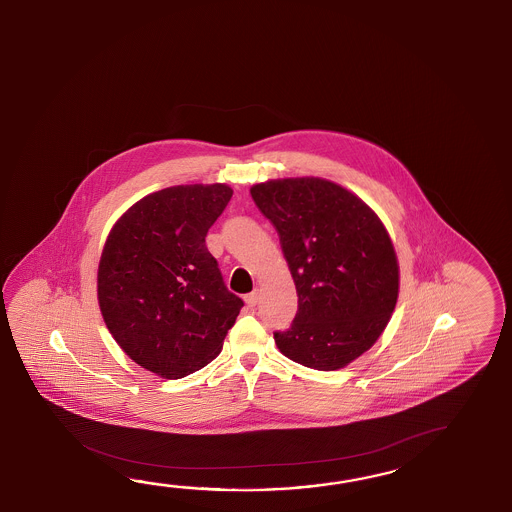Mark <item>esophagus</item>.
I'll return each instance as SVG.
<instances>
[{"label":"esophagus","mask_w":512,"mask_h":512,"mask_svg":"<svg viewBox=\"0 0 512 512\" xmlns=\"http://www.w3.org/2000/svg\"><path fill=\"white\" fill-rule=\"evenodd\" d=\"M258 298H260V292L258 291H252L245 296V303L249 305V307H254L256 303H258Z\"/></svg>","instance_id":"34e87169"}]
</instances>
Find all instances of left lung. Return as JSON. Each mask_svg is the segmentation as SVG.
<instances>
[{
    "instance_id": "8db88e82",
    "label": "left lung",
    "mask_w": 512,
    "mask_h": 512,
    "mask_svg": "<svg viewBox=\"0 0 512 512\" xmlns=\"http://www.w3.org/2000/svg\"><path fill=\"white\" fill-rule=\"evenodd\" d=\"M252 200L280 236L298 292L287 331L274 332L283 356L336 371L369 351L398 300L391 238L367 203L321 178L258 183Z\"/></svg>"
}]
</instances>
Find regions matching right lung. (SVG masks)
Instances as JSON below:
<instances>
[{"instance_id": "add662e5", "label": "right lung", "mask_w": 512, "mask_h": 512, "mask_svg": "<svg viewBox=\"0 0 512 512\" xmlns=\"http://www.w3.org/2000/svg\"><path fill=\"white\" fill-rule=\"evenodd\" d=\"M231 198L221 183L152 192L105 241L98 267L103 320L127 356L161 378L178 380L211 363L243 307L205 245Z\"/></svg>"}]
</instances>
